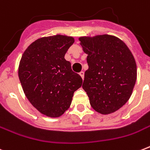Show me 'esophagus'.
I'll return each mask as SVG.
<instances>
[{
	"instance_id": "34e87169",
	"label": "esophagus",
	"mask_w": 150,
	"mask_h": 150,
	"mask_svg": "<svg viewBox=\"0 0 150 150\" xmlns=\"http://www.w3.org/2000/svg\"><path fill=\"white\" fill-rule=\"evenodd\" d=\"M79 75H80V76L82 77V79H84V71H81V72L79 73Z\"/></svg>"
}]
</instances>
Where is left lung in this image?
Returning a JSON list of instances; mask_svg holds the SVG:
<instances>
[{
	"label": "left lung",
	"mask_w": 150,
	"mask_h": 150,
	"mask_svg": "<svg viewBox=\"0 0 150 150\" xmlns=\"http://www.w3.org/2000/svg\"><path fill=\"white\" fill-rule=\"evenodd\" d=\"M89 69L82 88L96 111L114 113L127 103L135 86L137 67L132 52L116 36L98 35L79 39Z\"/></svg>",
	"instance_id": "obj_1"
}]
</instances>
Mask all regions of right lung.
Segmentation results:
<instances>
[{"mask_svg":"<svg viewBox=\"0 0 150 150\" xmlns=\"http://www.w3.org/2000/svg\"><path fill=\"white\" fill-rule=\"evenodd\" d=\"M75 40L56 35L34 41L23 53L18 78L27 99L41 114L61 116L69 108L73 94L81 87V76L64 59Z\"/></svg>","mask_w":150,"mask_h":150,"instance_id":"right-lung-1","label":"right lung"}]
</instances>
